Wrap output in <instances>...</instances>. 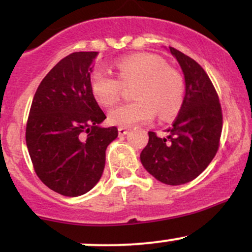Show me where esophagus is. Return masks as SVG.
Wrapping results in <instances>:
<instances>
[{
	"instance_id": "34e87169",
	"label": "esophagus",
	"mask_w": 252,
	"mask_h": 252,
	"mask_svg": "<svg viewBox=\"0 0 252 252\" xmlns=\"http://www.w3.org/2000/svg\"><path fill=\"white\" fill-rule=\"evenodd\" d=\"M129 132V129L126 128H123V126H121V128H118V135L120 136H124L126 135Z\"/></svg>"
}]
</instances>
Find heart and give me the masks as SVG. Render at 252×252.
Listing matches in <instances>:
<instances>
[{
  "mask_svg": "<svg viewBox=\"0 0 252 252\" xmlns=\"http://www.w3.org/2000/svg\"><path fill=\"white\" fill-rule=\"evenodd\" d=\"M115 67L122 84L136 82V100L112 109L108 116L110 123L131 126L153 120L158 111L161 118H169L179 111L184 82L178 72L167 67L162 58L149 53L132 54L118 60ZM90 89L103 106H112L120 99L121 83L102 70L91 74Z\"/></svg>",
  "mask_w": 252,
  "mask_h": 252,
  "instance_id": "b5f03b06",
  "label": "heart"
}]
</instances>
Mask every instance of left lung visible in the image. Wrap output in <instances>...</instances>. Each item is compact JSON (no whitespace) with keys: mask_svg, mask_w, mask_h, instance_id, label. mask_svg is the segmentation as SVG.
Segmentation results:
<instances>
[{"mask_svg":"<svg viewBox=\"0 0 252 252\" xmlns=\"http://www.w3.org/2000/svg\"><path fill=\"white\" fill-rule=\"evenodd\" d=\"M185 78V96L168 136L149 131L141 153L143 167L156 180L170 186L186 184L200 175L219 147L222 115L215 86L204 68L182 52L169 47Z\"/></svg>","mask_w":252,"mask_h":252,"instance_id":"obj_1","label":"left lung"}]
</instances>
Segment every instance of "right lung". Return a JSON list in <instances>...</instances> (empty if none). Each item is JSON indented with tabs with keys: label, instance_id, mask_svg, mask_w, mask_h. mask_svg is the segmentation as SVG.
I'll return each mask as SVG.
<instances>
[{
	"label": "right lung",
	"instance_id": "right-lung-1",
	"mask_svg": "<svg viewBox=\"0 0 252 252\" xmlns=\"http://www.w3.org/2000/svg\"><path fill=\"white\" fill-rule=\"evenodd\" d=\"M98 52H74L48 72L34 94L26 143L36 175L48 189L78 196L102 178L105 150L118 136L103 128L102 109L90 89Z\"/></svg>",
	"mask_w": 252,
	"mask_h": 252
}]
</instances>
